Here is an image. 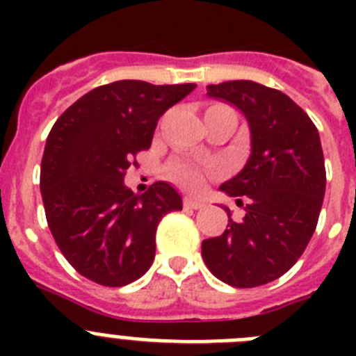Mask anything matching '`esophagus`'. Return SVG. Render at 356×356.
<instances>
[{"instance_id": "esophagus-1", "label": "esophagus", "mask_w": 356, "mask_h": 356, "mask_svg": "<svg viewBox=\"0 0 356 356\" xmlns=\"http://www.w3.org/2000/svg\"><path fill=\"white\" fill-rule=\"evenodd\" d=\"M184 207H185V209H191V210L203 209V207H205V201L194 200V197H185V200H184Z\"/></svg>"}]
</instances>
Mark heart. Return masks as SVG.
Listing matches in <instances>:
<instances>
[{
	"instance_id": "obj_1",
	"label": "heart",
	"mask_w": 356,
	"mask_h": 356,
	"mask_svg": "<svg viewBox=\"0 0 356 356\" xmlns=\"http://www.w3.org/2000/svg\"><path fill=\"white\" fill-rule=\"evenodd\" d=\"M171 176L188 191H200L205 185L207 172L193 163L176 162L171 165Z\"/></svg>"
}]
</instances>
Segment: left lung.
I'll return each mask as SVG.
<instances>
[{
  "label": "left lung",
  "mask_w": 356,
  "mask_h": 356,
  "mask_svg": "<svg viewBox=\"0 0 356 356\" xmlns=\"http://www.w3.org/2000/svg\"><path fill=\"white\" fill-rule=\"evenodd\" d=\"M207 94L237 106L248 121L251 155L219 191L244 205L228 228L201 244L216 278L259 287L291 269L316 232L326 188L325 156L312 119L287 94L251 80L209 85Z\"/></svg>",
  "instance_id": "left-lung-1"
}]
</instances>
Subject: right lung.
I'll use <instances>...</instances> for the list:
<instances>
[{"label": "right lung", "mask_w": 356, "mask_h": 356, "mask_svg": "<svg viewBox=\"0 0 356 356\" xmlns=\"http://www.w3.org/2000/svg\"><path fill=\"white\" fill-rule=\"evenodd\" d=\"M194 89L114 81L81 96L53 124L40 194L56 246L85 278L122 287L153 264L156 226L165 213L181 210V196L165 181L134 194L124 175L151 146L160 115Z\"/></svg>", "instance_id": "right-lung-1"}]
</instances>
